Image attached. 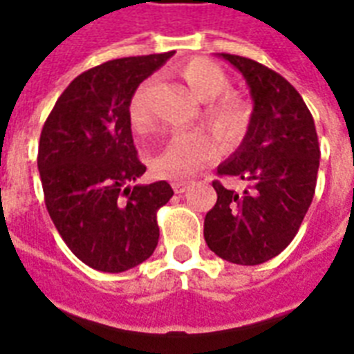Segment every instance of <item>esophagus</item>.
<instances>
[{
	"label": "esophagus",
	"instance_id": "esophagus-1",
	"mask_svg": "<svg viewBox=\"0 0 354 354\" xmlns=\"http://www.w3.org/2000/svg\"><path fill=\"white\" fill-rule=\"evenodd\" d=\"M174 190H175V194H185L188 190V183L177 180V183H174Z\"/></svg>",
	"mask_w": 354,
	"mask_h": 354
}]
</instances>
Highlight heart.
Returning a JSON list of instances; mask_svg holds the SVG:
<instances>
[{
	"instance_id": "heart-1",
	"label": "heart",
	"mask_w": 354,
	"mask_h": 354,
	"mask_svg": "<svg viewBox=\"0 0 354 354\" xmlns=\"http://www.w3.org/2000/svg\"><path fill=\"white\" fill-rule=\"evenodd\" d=\"M180 78L190 87V91L207 102L205 119L224 142H237L248 127V106L243 98L227 93V74L209 59L196 57L187 61L179 68ZM151 82L138 87L129 104V119L132 129L145 134L153 124L147 108V91ZM218 143L205 132H192L174 136L164 147L151 156V169L162 179L185 180L198 169L207 166L218 156Z\"/></svg>"
}]
</instances>
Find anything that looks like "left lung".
I'll return each mask as SVG.
<instances>
[{
	"label": "left lung",
	"mask_w": 354,
	"mask_h": 354,
	"mask_svg": "<svg viewBox=\"0 0 354 354\" xmlns=\"http://www.w3.org/2000/svg\"><path fill=\"white\" fill-rule=\"evenodd\" d=\"M246 80L254 110L248 130L218 175L246 183L243 192L212 183L216 203L203 237L225 261L259 265L288 248L312 205L319 169L313 117L288 80L248 57L218 54Z\"/></svg>",
	"instance_id": "obj_1"
}]
</instances>
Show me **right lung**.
Segmentation results:
<instances>
[{
	"label": "right lung",
	"instance_id": "obj_1",
	"mask_svg": "<svg viewBox=\"0 0 354 354\" xmlns=\"http://www.w3.org/2000/svg\"><path fill=\"white\" fill-rule=\"evenodd\" d=\"M174 52L123 57L71 82L42 127L39 174L44 201L65 244L102 272H124L153 256L156 211L174 190L166 180L140 185L129 119L130 98Z\"/></svg>",
	"mask_w": 354,
	"mask_h": 354
}]
</instances>
